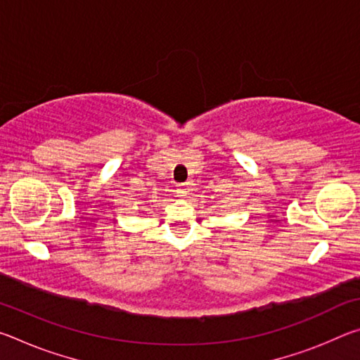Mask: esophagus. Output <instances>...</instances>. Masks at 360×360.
I'll return each instance as SVG.
<instances>
[{
    "mask_svg": "<svg viewBox=\"0 0 360 360\" xmlns=\"http://www.w3.org/2000/svg\"><path fill=\"white\" fill-rule=\"evenodd\" d=\"M186 193H187V187H181V197H184Z\"/></svg>",
    "mask_w": 360,
    "mask_h": 360,
    "instance_id": "34e87169",
    "label": "esophagus"
}]
</instances>
